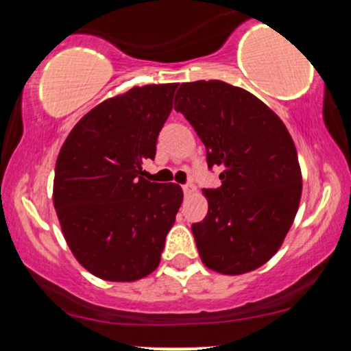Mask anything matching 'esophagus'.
<instances>
[{
    "label": "esophagus",
    "mask_w": 351,
    "mask_h": 351,
    "mask_svg": "<svg viewBox=\"0 0 351 351\" xmlns=\"http://www.w3.org/2000/svg\"><path fill=\"white\" fill-rule=\"evenodd\" d=\"M183 191H184V195H191V193L195 191V186H193L191 183H188V184H183Z\"/></svg>",
    "instance_id": "esophagus-1"
}]
</instances>
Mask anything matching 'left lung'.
Returning <instances> with one entry per match:
<instances>
[{
  "label": "left lung",
  "instance_id": "obj_1",
  "mask_svg": "<svg viewBox=\"0 0 351 351\" xmlns=\"http://www.w3.org/2000/svg\"><path fill=\"white\" fill-rule=\"evenodd\" d=\"M219 167L221 186L203 189L208 215L191 226L203 264L239 276L284 243L302 196V173L287 127L251 92L223 80L181 84L175 97Z\"/></svg>",
  "mask_w": 351,
  "mask_h": 351
}]
</instances>
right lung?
<instances>
[{
  "instance_id": "obj_1",
  "label": "right lung",
  "mask_w": 351,
  "mask_h": 351,
  "mask_svg": "<svg viewBox=\"0 0 351 351\" xmlns=\"http://www.w3.org/2000/svg\"><path fill=\"white\" fill-rule=\"evenodd\" d=\"M176 87H132L104 100L60 147L52 201L72 254L99 279L134 282L158 267L183 189L145 180L142 163L155 158Z\"/></svg>"
}]
</instances>
